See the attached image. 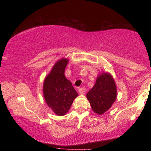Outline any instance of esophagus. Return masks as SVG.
Segmentation results:
<instances>
[{"label":"esophagus","mask_w":151,"mask_h":151,"mask_svg":"<svg viewBox=\"0 0 151 151\" xmlns=\"http://www.w3.org/2000/svg\"><path fill=\"white\" fill-rule=\"evenodd\" d=\"M78 92L79 93H80L81 94H84L86 92V88L85 87H83V88H80L78 89Z\"/></svg>","instance_id":"34e87169"}]
</instances>
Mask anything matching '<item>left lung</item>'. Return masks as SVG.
<instances>
[{
    "label": "left lung",
    "mask_w": 151,
    "mask_h": 151,
    "mask_svg": "<svg viewBox=\"0 0 151 151\" xmlns=\"http://www.w3.org/2000/svg\"><path fill=\"white\" fill-rule=\"evenodd\" d=\"M117 97V89L114 78L109 73H102L97 76L95 85L86 94L93 111L103 114L112 106Z\"/></svg>",
    "instance_id": "left-lung-1"
}]
</instances>
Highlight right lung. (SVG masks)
Returning a JSON list of instances; mask_svg holds the SVG:
<instances>
[{"mask_svg":"<svg viewBox=\"0 0 151 151\" xmlns=\"http://www.w3.org/2000/svg\"><path fill=\"white\" fill-rule=\"evenodd\" d=\"M68 58H62L55 63L43 83V95L46 103L57 116H63L69 111L78 96L70 81L65 76Z\"/></svg>","mask_w":151,"mask_h":151,"instance_id":"add662e5","label":"right lung"}]
</instances>
